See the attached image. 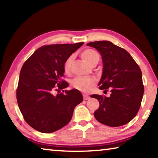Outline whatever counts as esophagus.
<instances>
[{
    "label": "esophagus",
    "instance_id": "esophagus-1",
    "mask_svg": "<svg viewBox=\"0 0 158 158\" xmlns=\"http://www.w3.org/2000/svg\"><path fill=\"white\" fill-rule=\"evenodd\" d=\"M83 97H84V100H89V99H90V96H89L88 95H85V94L83 95Z\"/></svg>",
    "mask_w": 158,
    "mask_h": 158
}]
</instances>
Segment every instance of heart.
<instances>
[{
  "label": "heart",
  "instance_id": "obj_1",
  "mask_svg": "<svg viewBox=\"0 0 158 158\" xmlns=\"http://www.w3.org/2000/svg\"><path fill=\"white\" fill-rule=\"evenodd\" d=\"M81 57L85 62L89 64L91 61L95 60V58H99V54L97 52H95L93 49H85L81 53ZM73 60V56L69 57L68 59L65 60L64 63V71L66 73L69 72L70 69V66ZM72 85L77 90L80 91L87 93L90 90L93 85L95 84V79L91 77H84V76H79L77 77L74 78L71 82Z\"/></svg>",
  "mask_w": 158,
  "mask_h": 158
}]
</instances>
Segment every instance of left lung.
<instances>
[{"label": "left lung", "mask_w": 158, "mask_h": 158, "mask_svg": "<svg viewBox=\"0 0 158 158\" xmlns=\"http://www.w3.org/2000/svg\"><path fill=\"white\" fill-rule=\"evenodd\" d=\"M86 45L97 49L102 56L103 68L99 89L111 90L109 97L90 96L100 102L95 118L111 127L128 123L137 115L144 92L139 67L126 50L111 42L95 41Z\"/></svg>", "instance_id": "1"}]
</instances>
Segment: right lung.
<instances>
[{
    "instance_id": "1",
    "label": "right lung",
    "mask_w": 158,
    "mask_h": 158,
    "mask_svg": "<svg viewBox=\"0 0 158 158\" xmlns=\"http://www.w3.org/2000/svg\"><path fill=\"white\" fill-rule=\"evenodd\" d=\"M84 42L56 44L40 47L23 63L17 90V103L26 123L42 133L60 130L73 117L75 106L83 101L81 92L65 89L64 63ZM64 91V90H63Z\"/></svg>"
}]
</instances>
